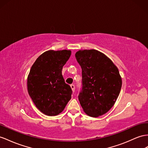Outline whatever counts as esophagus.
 <instances>
[{
  "label": "esophagus",
  "mask_w": 148,
  "mask_h": 148,
  "mask_svg": "<svg viewBox=\"0 0 148 148\" xmlns=\"http://www.w3.org/2000/svg\"><path fill=\"white\" fill-rule=\"evenodd\" d=\"M71 88L72 90H73V92H74V90H75V86H74V84H71Z\"/></svg>",
  "instance_id": "obj_1"
}]
</instances>
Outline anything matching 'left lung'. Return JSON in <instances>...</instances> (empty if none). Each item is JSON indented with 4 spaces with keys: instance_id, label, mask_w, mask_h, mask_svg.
I'll return each instance as SVG.
<instances>
[{
    "instance_id": "left-lung-1",
    "label": "left lung",
    "mask_w": 148,
    "mask_h": 148,
    "mask_svg": "<svg viewBox=\"0 0 148 148\" xmlns=\"http://www.w3.org/2000/svg\"><path fill=\"white\" fill-rule=\"evenodd\" d=\"M82 69V89L79 94L83 111L97 117L114 105L122 86L118 68L103 52L95 49L79 50L75 54Z\"/></svg>"
}]
</instances>
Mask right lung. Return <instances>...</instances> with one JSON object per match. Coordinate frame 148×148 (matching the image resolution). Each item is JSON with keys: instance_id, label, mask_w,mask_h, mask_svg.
Here are the masks:
<instances>
[{"instance_id": "add662e5", "label": "right lung", "mask_w": 148, "mask_h": 148, "mask_svg": "<svg viewBox=\"0 0 148 148\" xmlns=\"http://www.w3.org/2000/svg\"><path fill=\"white\" fill-rule=\"evenodd\" d=\"M71 50H49L38 57L27 76L29 96L39 110L49 116L61 113L71 99V87L66 84L62 69Z\"/></svg>"}]
</instances>
